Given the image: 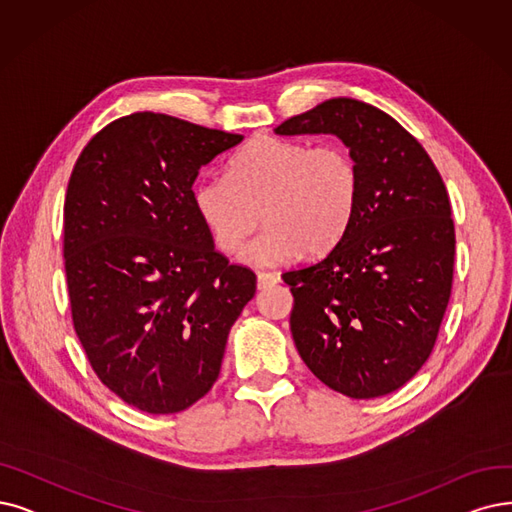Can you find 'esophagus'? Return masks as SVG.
Listing matches in <instances>:
<instances>
[{
	"mask_svg": "<svg viewBox=\"0 0 512 512\" xmlns=\"http://www.w3.org/2000/svg\"><path fill=\"white\" fill-rule=\"evenodd\" d=\"M279 281V275H275V273H258V288L260 290H267V288H271V285H275Z\"/></svg>",
	"mask_w": 512,
	"mask_h": 512,
	"instance_id": "obj_1",
	"label": "esophagus"
}]
</instances>
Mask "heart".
I'll return each mask as SVG.
<instances>
[{
  "label": "heart",
  "mask_w": 512,
  "mask_h": 512,
  "mask_svg": "<svg viewBox=\"0 0 512 512\" xmlns=\"http://www.w3.org/2000/svg\"><path fill=\"white\" fill-rule=\"evenodd\" d=\"M361 172L340 142L256 138L229 161L227 176L206 174L193 189L197 218L222 252H239L260 220L264 231L245 250L254 264L323 254L344 237L359 208Z\"/></svg>",
  "instance_id": "obj_1"
}]
</instances>
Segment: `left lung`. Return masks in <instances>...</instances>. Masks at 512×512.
Returning a JSON list of instances; mask_svg holds the SVG:
<instances>
[{
	"label": "left lung",
	"instance_id": "1",
	"mask_svg": "<svg viewBox=\"0 0 512 512\" xmlns=\"http://www.w3.org/2000/svg\"><path fill=\"white\" fill-rule=\"evenodd\" d=\"M275 134H334L361 172L344 237L281 275L294 296L296 349L336 393H393L431 357L452 296L456 231L443 178L410 132L355 98L325 100Z\"/></svg>",
	"mask_w": 512,
	"mask_h": 512
}]
</instances>
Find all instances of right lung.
Segmentation results:
<instances>
[{"instance_id":"add662e5","label":"right lung","mask_w":512,"mask_h":512,"mask_svg":"<svg viewBox=\"0 0 512 512\" xmlns=\"http://www.w3.org/2000/svg\"><path fill=\"white\" fill-rule=\"evenodd\" d=\"M241 134L163 113L111 121L65 197L71 317L92 370L128 405L176 414L214 386L256 275L229 264L191 201L199 168Z\"/></svg>"}]
</instances>
